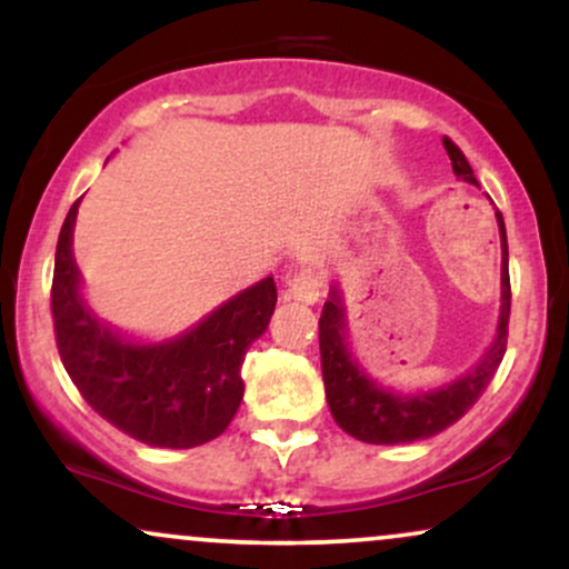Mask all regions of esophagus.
I'll use <instances>...</instances> for the list:
<instances>
[{"label":"esophagus","mask_w":569,"mask_h":569,"mask_svg":"<svg viewBox=\"0 0 569 569\" xmlns=\"http://www.w3.org/2000/svg\"><path fill=\"white\" fill-rule=\"evenodd\" d=\"M323 280L312 267H299L289 276V297L297 299V302L316 305L318 297H321Z\"/></svg>","instance_id":"obj_1"}]
</instances>
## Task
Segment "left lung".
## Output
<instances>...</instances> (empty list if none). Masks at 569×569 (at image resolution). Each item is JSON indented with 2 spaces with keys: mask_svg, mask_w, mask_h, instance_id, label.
Masks as SVG:
<instances>
[{
  "mask_svg": "<svg viewBox=\"0 0 569 569\" xmlns=\"http://www.w3.org/2000/svg\"><path fill=\"white\" fill-rule=\"evenodd\" d=\"M443 149L452 160V171L457 179L476 184L471 162L460 152L452 139L443 136ZM500 227L502 246V305L498 337L489 345L476 367L462 375L460 380L443 385L439 390L428 393L401 396L393 390H385L369 375L352 361L348 350V337H345V310L339 291L331 289L329 302L323 305L321 321H318V339H321V369L326 385V401H329L331 415L337 426L350 433L352 439L367 443H409L430 439L441 433L452 422L460 420L468 409L479 401L487 385L492 382L508 345V316H511V278H508V240L502 213H495Z\"/></svg>",
  "mask_w": 569,
  "mask_h": 569,
  "instance_id": "obj_1",
  "label": "left lung"
}]
</instances>
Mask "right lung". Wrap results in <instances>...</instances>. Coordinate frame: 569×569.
<instances>
[{"label":"right lung","instance_id":"1","mask_svg":"<svg viewBox=\"0 0 569 569\" xmlns=\"http://www.w3.org/2000/svg\"><path fill=\"white\" fill-rule=\"evenodd\" d=\"M77 206L69 208L56 248L53 310L63 369L93 411L149 447L189 449L217 439L243 401L246 350L264 335L276 310V280L234 293L181 337L160 345L122 339L88 310L71 253Z\"/></svg>","mask_w":569,"mask_h":569}]
</instances>
